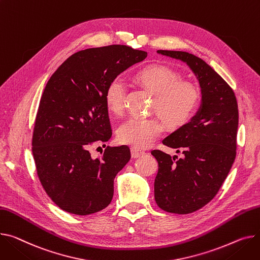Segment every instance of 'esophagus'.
<instances>
[{
	"label": "esophagus",
	"mask_w": 260,
	"mask_h": 260,
	"mask_svg": "<svg viewBox=\"0 0 260 260\" xmlns=\"http://www.w3.org/2000/svg\"><path fill=\"white\" fill-rule=\"evenodd\" d=\"M131 152H132V158H133V159L140 158V157H142V155L145 153L143 150H140V149H138V148H136V147H133V148L131 149Z\"/></svg>",
	"instance_id": "obj_1"
}]
</instances>
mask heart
Listing matches in <instances>:
<instances>
[{"label":"heart","mask_w":260,"mask_h":260,"mask_svg":"<svg viewBox=\"0 0 260 260\" xmlns=\"http://www.w3.org/2000/svg\"><path fill=\"white\" fill-rule=\"evenodd\" d=\"M137 79L155 93L153 111L158 112L170 127H180L192 118L201 101L199 86L187 80L174 69L160 63L143 68ZM125 84L116 77L107 86L105 99L108 109L114 114H121L124 109ZM164 129L160 117H133L118 129L121 143L136 148L148 147Z\"/></svg>","instance_id":"1"}]
</instances>
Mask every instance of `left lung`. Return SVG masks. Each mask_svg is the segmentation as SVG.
I'll return each instance as SVG.
<instances>
[{
  "mask_svg": "<svg viewBox=\"0 0 260 260\" xmlns=\"http://www.w3.org/2000/svg\"><path fill=\"white\" fill-rule=\"evenodd\" d=\"M158 53L186 62L196 74L202 105L190 122L170 134L164 145L182 150L171 158L151 150L159 170L154 179V200L164 211L188 214L208 204L226 180L236 155L238 107L231 86L200 57L183 51Z\"/></svg>",
  "mask_w": 260,
  "mask_h": 260,
  "instance_id": "1",
  "label": "left lung"
}]
</instances>
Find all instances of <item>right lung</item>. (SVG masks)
Instances as JSON below:
<instances>
[{
  "mask_svg": "<svg viewBox=\"0 0 260 260\" xmlns=\"http://www.w3.org/2000/svg\"><path fill=\"white\" fill-rule=\"evenodd\" d=\"M147 52L111 45L76 52L53 73L42 95L32 136L41 184L60 209L76 215L110 205L114 179L131 160L127 146H108L93 159L89 148L112 137L105 94L110 81Z\"/></svg>",
  "mask_w": 260,
  "mask_h": 260,
  "instance_id": "obj_1",
  "label": "right lung"
}]
</instances>
